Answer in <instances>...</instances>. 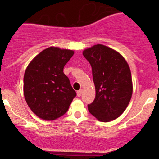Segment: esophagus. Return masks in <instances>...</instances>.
<instances>
[{
	"label": "esophagus",
	"instance_id": "34e87169",
	"mask_svg": "<svg viewBox=\"0 0 159 159\" xmlns=\"http://www.w3.org/2000/svg\"><path fill=\"white\" fill-rule=\"evenodd\" d=\"M82 89H81V90H78V91H77V96H78V97H80V96H81V94H82Z\"/></svg>",
	"mask_w": 159,
	"mask_h": 159
}]
</instances>
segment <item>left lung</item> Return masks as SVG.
<instances>
[{
  "label": "left lung",
  "mask_w": 159,
  "mask_h": 159,
  "mask_svg": "<svg viewBox=\"0 0 159 159\" xmlns=\"http://www.w3.org/2000/svg\"><path fill=\"white\" fill-rule=\"evenodd\" d=\"M90 63L96 96L88 105L93 116L101 122L116 119L125 111L133 92L132 74L125 58L119 52L97 44L83 51Z\"/></svg>",
  "instance_id": "obj_1"
}]
</instances>
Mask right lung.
Here are the masks:
<instances>
[{
    "mask_svg": "<svg viewBox=\"0 0 159 159\" xmlns=\"http://www.w3.org/2000/svg\"><path fill=\"white\" fill-rule=\"evenodd\" d=\"M74 51L49 47L37 54L24 75V96L33 112L41 119L54 120L68 111L76 93L63 68Z\"/></svg>",
    "mask_w": 159,
    "mask_h": 159,
    "instance_id": "right-lung-1",
    "label": "right lung"
}]
</instances>
